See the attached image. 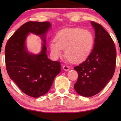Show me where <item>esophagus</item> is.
<instances>
[{
  "instance_id": "34e87169",
  "label": "esophagus",
  "mask_w": 121,
  "mask_h": 121,
  "mask_svg": "<svg viewBox=\"0 0 121 121\" xmlns=\"http://www.w3.org/2000/svg\"><path fill=\"white\" fill-rule=\"evenodd\" d=\"M63 69L65 71H68V70H69L70 68H69V67H68V66L64 65L63 67Z\"/></svg>"
}]
</instances>
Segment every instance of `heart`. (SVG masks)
I'll return each instance as SVG.
<instances>
[{
  "instance_id": "heart-1",
  "label": "heart",
  "mask_w": 121,
  "mask_h": 121,
  "mask_svg": "<svg viewBox=\"0 0 121 121\" xmlns=\"http://www.w3.org/2000/svg\"><path fill=\"white\" fill-rule=\"evenodd\" d=\"M56 41L50 43L51 53L55 58L62 56L63 49L71 62L80 63L87 58L92 50L94 36L87 30L80 28H66L59 31L56 36Z\"/></svg>"
}]
</instances>
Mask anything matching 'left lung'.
Here are the masks:
<instances>
[{
	"mask_svg": "<svg viewBox=\"0 0 121 121\" xmlns=\"http://www.w3.org/2000/svg\"><path fill=\"white\" fill-rule=\"evenodd\" d=\"M95 30V43L85 61L74 68L78 73L74 85L81 96L91 97L100 92L112 79L115 70L116 51L108 32L101 25L91 22Z\"/></svg>",
	"mask_w": 121,
	"mask_h": 121,
	"instance_id": "8db88e82",
	"label": "left lung"
}]
</instances>
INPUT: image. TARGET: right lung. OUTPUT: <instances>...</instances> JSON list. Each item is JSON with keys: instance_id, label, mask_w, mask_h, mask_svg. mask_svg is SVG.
I'll return each mask as SVG.
<instances>
[{"instance_id": "obj_1", "label": "right lung", "mask_w": 121, "mask_h": 121, "mask_svg": "<svg viewBox=\"0 0 121 121\" xmlns=\"http://www.w3.org/2000/svg\"><path fill=\"white\" fill-rule=\"evenodd\" d=\"M52 26L48 21H29L22 25L11 36L5 48L6 70L11 80L26 95L39 97L50 89L55 77L60 72V64L48 58L46 35ZM30 33L43 40L40 52H30L26 39Z\"/></svg>"}]
</instances>
